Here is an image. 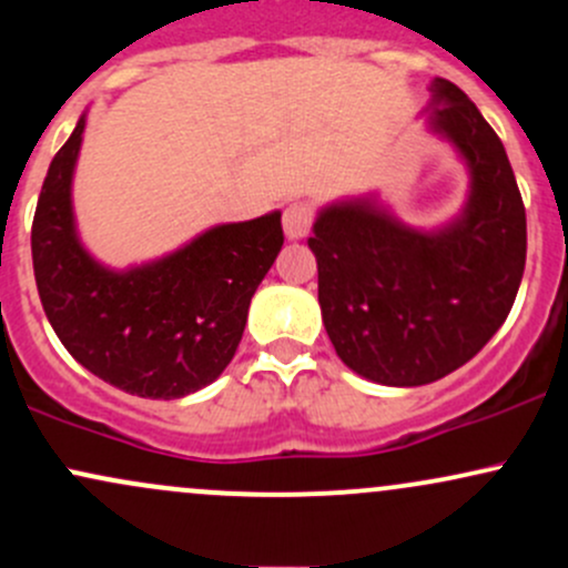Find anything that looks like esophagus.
I'll use <instances>...</instances> for the list:
<instances>
[{
	"instance_id": "obj_1",
	"label": "esophagus",
	"mask_w": 568,
	"mask_h": 568,
	"mask_svg": "<svg viewBox=\"0 0 568 568\" xmlns=\"http://www.w3.org/2000/svg\"><path fill=\"white\" fill-rule=\"evenodd\" d=\"M315 221V207L310 202H291L283 210V232L288 240H302L310 234Z\"/></svg>"
}]
</instances>
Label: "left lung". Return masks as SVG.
Masks as SVG:
<instances>
[{
    "label": "left lung",
    "instance_id": "left-lung-1",
    "mask_svg": "<svg viewBox=\"0 0 568 568\" xmlns=\"http://www.w3.org/2000/svg\"><path fill=\"white\" fill-rule=\"evenodd\" d=\"M436 134L471 174L466 207L439 232L404 226L375 199L317 215V302L336 355L372 383L442 379L488 345L526 270V207L507 151L456 83H432Z\"/></svg>",
    "mask_w": 568,
    "mask_h": 568
}]
</instances>
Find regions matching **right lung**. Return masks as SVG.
Segmentation results:
<instances>
[{"mask_svg":"<svg viewBox=\"0 0 568 568\" xmlns=\"http://www.w3.org/2000/svg\"><path fill=\"white\" fill-rule=\"evenodd\" d=\"M85 115L53 155L31 223L42 310L91 375L142 398H180L221 377L251 298L283 247L280 213L223 223L189 245L115 272L80 245L72 174Z\"/></svg>","mask_w":568,"mask_h":568,"instance_id":"obj_1","label":"right lung"}]
</instances>
